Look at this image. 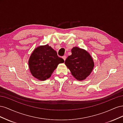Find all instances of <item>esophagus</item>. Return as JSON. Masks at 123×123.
Returning a JSON list of instances; mask_svg holds the SVG:
<instances>
[{"label": "esophagus", "mask_w": 123, "mask_h": 123, "mask_svg": "<svg viewBox=\"0 0 123 123\" xmlns=\"http://www.w3.org/2000/svg\"><path fill=\"white\" fill-rule=\"evenodd\" d=\"M62 58H63V59H64V60L65 61L66 59V56H62Z\"/></svg>", "instance_id": "esophagus-1"}]
</instances>
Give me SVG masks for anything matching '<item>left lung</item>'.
Here are the masks:
<instances>
[{
  "mask_svg": "<svg viewBox=\"0 0 123 123\" xmlns=\"http://www.w3.org/2000/svg\"><path fill=\"white\" fill-rule=\"evenodd\" d=\"M71 52L72 54L66 59L65 64L76 80H84L93 69V59L87 51L78 47H73Z\"/></svg>",
  "mask_w": 123,
  "mask_h": 123,
  "instance_id": "1",
  "label": "left lung"
}]
</instances>
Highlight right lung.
I'll return each mask as SVG.
<instances>
[{"label": "right lung", "mask_w": 123, "mask_h": 123, "mask_svg": "<svg viewBox=\"0 0 123 123\" xmlns=\"http://www.w3.org/2000/svg\"><path fill=\"white\" fill-rule=\"evenodd\" d=\"M64 62L58 56L57 52L48 44L39 46L33 51L29 60L32 75L40 80L50 77L58 65Z\"/></svg>", "instance_id": "right-lung-1"}]
</instances>
